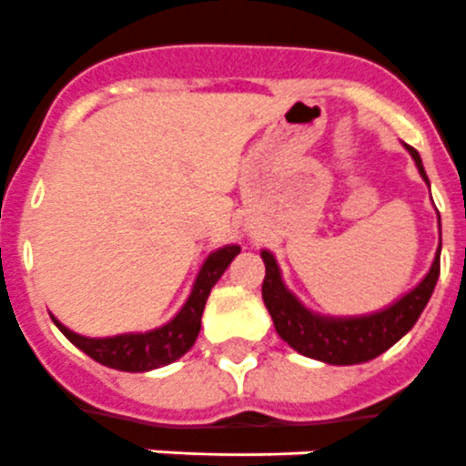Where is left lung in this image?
I'll use <instances>...</instances> for the list:
<instances>
[{"label":"left lung","mask_w":466,"mask_h":466,"mask_svg":"<svg viewBox=\"0 0 466 466\" xmlns=\"http://www.w3.org/2000/svg\"><path fill=\"white\" fill-rule=\"evenodd\" d=\"M410 156L414 158L420 175L429 185L424 173L421 158L417 148L408 147ZM441 222V218H439ZM265 263L263 279V300L268 312L272 315L277 334L300 355L329 362V365H360L367 360H374L384 350H389L402 336L408 334L420 319L421 310L431 299L433 287L441 275V246L433 258L431 269L426 272L424 279L398 299L393 306L372 315H360V318H322L308 310L281 281L279 265L269 251L260 253Z\"/></svg>","instance_id":"8db88e82"}]
</instances>
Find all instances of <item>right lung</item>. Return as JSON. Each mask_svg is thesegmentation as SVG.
I'll return each mask as SVG.
<instances>
[{
	"label": "right lung",
	"instance_id": "obj_1",
	"mask_svg": "<svg viewBox=\"0 0 466 466\" xmlns=\"http://www.w3.org/2000/svg\"><path fill=\"white\" fill-rule=\"evenodd\" d=\"M239 246L232 244L210 253L206 258V263L201 265V269H198L194 289H191L189 299L182 306V310L170 322L158 327V329L144 331V334L89 339V336H80L76 331H70L56 318L52 319L73 346H77L82 353H87L89 358L101 362V365L111 367V370H120V372H148V370H156V367L170 365V362L182 358L194 346L198 329H201V315L203 308H206V300L210 296V289L218 284L222 272L229 268L234 256H239Z\"/></svg>",
	"mask_w": 466,
	"mask_h": 466
}]
</instances>
